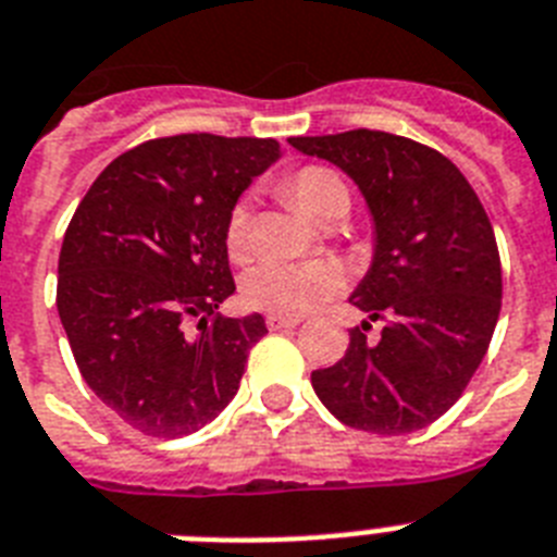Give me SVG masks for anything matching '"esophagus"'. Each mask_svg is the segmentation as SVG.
Segmentation results:
<instances>
[{
	"label": "esophagus",
	"instance_id": "obj_1",
	"mask_svg": "<svg viewBox=\"0 0 557 557\" xmlns=\"http://www.w3.org/2000/svg\"><path fill=\"white\" fill-rule=\"evenodd\" d=\"M268 327H270V330H289V327H298V319H287V315H268Z\"/></svg>",
	"mask_w": 557,
	"mask_h": 557
}]
</instances>
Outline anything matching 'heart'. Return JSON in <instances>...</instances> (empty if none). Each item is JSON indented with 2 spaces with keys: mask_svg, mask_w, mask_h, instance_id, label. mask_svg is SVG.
I'll list each match as a JSON object with an SVG mask.
<instances>
[{
  "mask_svg": "<svg viewBox=\"0 0 557 557\" xmlns=\"http://www.w3.org/2000/svg\"><path fill=\"white\" fill-rule=\"evenodd\" d=\"M284 193L312 222H324V215L335 205L350 201L342 176L324 164H305L293 170L284 178ZM224 247L233 261H245L250 256V210L245 201L233 205L227 213ZM342 287L344 273L333 261H261L245 275L242 296L252 310L298 319L324 305L327 298L338 296Z\"/></svg>",
  "mask_w": 557,
  "mask_h": 557,
  "instance_id": "heart-1",
  "label": "heart"
}]
</instances>
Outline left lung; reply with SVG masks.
<instances>
[{"label":"left lung","mask_w":557,"mask_h":557,"mask_svg":"<svg viewBox=\"0 0 557 557\" xmlns=\"http://www.w3.org/2000/svg\"><path fill=\"white\" fill-rule=\"evenodd\" d=\"M342 168L375 222L372 268L352 305L384 321L350 330L342 361L312 370L321 404L375 435L416 433L453 407L493 342L500 256L493 224L463 173L433 147L384 131L293 136Z\"/></svg>","instance_id":"8db88e82"}]
</instances>
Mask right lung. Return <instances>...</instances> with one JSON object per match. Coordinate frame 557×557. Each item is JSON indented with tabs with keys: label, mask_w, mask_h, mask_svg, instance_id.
<instances>
[{
	"label": "right lung",
	"mask_w": 557,
	"mask_h": 557,
	"mask_svg": "<svg viewBox=\"0 0 557 557\" xmlns=\"http://www.w3.org/2000/svg\"><path fill=\"white\" fill-rule=\"evenodd\" d=\"M275 159V139L162 136L113 159L76 207L59 252V319L87 387L133 430L190 435L236 395L268 327L259 312L215 315L236 289L224 222Z\"/></svg>",
	"instance_id": "right-lung-1"
}]
</instances>
